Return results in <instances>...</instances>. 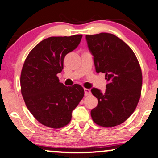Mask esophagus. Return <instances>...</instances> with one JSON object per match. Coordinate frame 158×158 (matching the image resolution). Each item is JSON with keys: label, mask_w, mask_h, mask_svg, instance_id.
Returning a JSON list of instances; mask_svg holds the SVG:
<instances>
[{"label": "esophagus", "mask_w": 158, "mask_h": 158, "mask_svg": "<svg viewBox=\"0 0 158 158\" xmlns=\"http://www.w3.org/2000/svg\"><path fill=\"white\" fill-rule=\"evenodd\" d=\"M90 94H91V91L89 89H84V94H85V96L89 95Z\"/></svg>", "instance_id": "34e87169"}]
</instances>
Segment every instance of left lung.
<instances>
[{"label":"left lung","mask_w":158,"mask_h":158,"mask_svg":"<svg viewBox=\"0 0 158 158\" xmlns=\"http://www.w3.org/2000/svg\"><path fill=\"white\" fill-rule=\"evenodd\" d=\"M97 73H104L106 91L91 92L98 104L91 111L95 123L112 127L124 123L134 112L140 98L143 75L139 62L127 44L116 35L100 33L86 35Z\"/></svg>","instance_id":"8db88e82"}]
</instances>
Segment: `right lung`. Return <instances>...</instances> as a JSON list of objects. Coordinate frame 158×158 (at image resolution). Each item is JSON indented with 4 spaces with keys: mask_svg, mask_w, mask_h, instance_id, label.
I'll list each match as a JSON object with an SVG mask.
<instances>
[{
    "mask_svg": "<svg viewBox=\"0 0 158 158\" xmlns=\"http://www.w3.org/2000/svg\"><path fill=\"white\" fill-rule=\"evenodd\" d=\"M82 35L53 36L41 41L28 54L21 74V94L36 120L48 127L69 123L72 111L84 95L79 84L64 86L57 74L64 69V57L74 50Z\"/></svg>",
    "mask_w": 158,
    "mask_h": 158,
    "instance_id": "right-lung-1",
    "label": "right lung"
}]
</instances>
